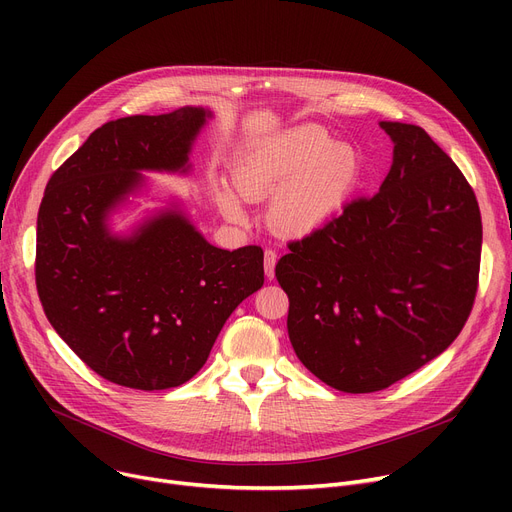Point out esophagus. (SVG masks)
Masks as SVG:
<instances>
[{
  "label": "esophagus",
  "mask_w": 512,
  "mask_h": 512,
  "mask_svg": "<svg viewBox=\"0 0 512 512\" xmlns=\"http://www.w3.org/2000/svg\"><path fill=\"white\" fill-rule=\"evenodd\" d=\"M276 259H278V255L274 249H265L263 267H265V276L270 280H274V274H276Z\"/></svg>",
  "instance_id": "esophagus-1"
}]
</instances>
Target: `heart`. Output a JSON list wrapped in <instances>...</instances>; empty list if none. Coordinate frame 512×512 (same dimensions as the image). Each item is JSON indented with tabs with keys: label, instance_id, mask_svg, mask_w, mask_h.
<instances>
[{
	"label": "heart",
	"instance_id": "b5f03b06",
	"mask_svg": "<svg viewBox=\"0 0 512 512\" xmlns=\"http://www.w3.org/2000/svg\"><path fill=\"white\" fill-rule=\"evenodd\" d=\"M359 180V159L353 147L332 143L324 130L303 126L259 143L242 153L234 166L238 191L259 199L278 197L272 207L274 224L288 234L303 236L328 224L351 197ZM220 203L230 218H240V205L228 191Z\"/></svg>",
	"mask_w": 512,
	"mask_h": 512
}]
</instances>
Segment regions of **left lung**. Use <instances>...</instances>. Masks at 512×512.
<instances>
[{"label":"left lung","instance_id":"1","mask_svg":"<svg viewBox=\"0 0 512 512\" xmlns=\"http://www.w3.org/2000/svg\"><path fill=\"white\" fill-rule=\"evenodd\" d=\"M392 168L276 265L288 338L324 384L384 390L452 344L475 303L481 213L459 166L413 124L382 122Z\"/></svg>","mask_w":512,"mask_h":512}]
</instances>
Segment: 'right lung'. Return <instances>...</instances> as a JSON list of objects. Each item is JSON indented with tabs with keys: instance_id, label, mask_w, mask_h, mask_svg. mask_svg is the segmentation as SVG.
Returning a JSON list of instances; mask_svg holds the SVG:
<instances>
[{
	"instance_id": "obj_1",
	"label": "right lung",
	"mask_w": 512,
	"mask_h": 512,
	"mask_svg": "<svg viewBox=\"0 0 512 512\" xmlns=\"http://www.w3.org/2000/svg\"><path fill=\"white\" fill-rule=\"evenodd\" d=\"M209 116L180 107L107 122L51 174L37 215L35 280L49 324L103 380L168 390L205 365L230 313L263 286V249L224 251L166 211L130 238L107 211L139 170H186Z\"/></svg>"
}]
</instances>
